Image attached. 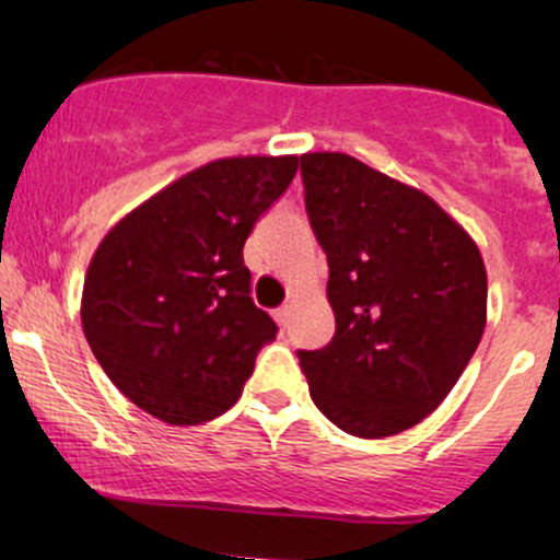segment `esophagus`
<instances>
[{"label":"esophagus","instance_id":"1","mask_svg":"<svg viewBox=\"0 0 560 560\" xmlns=\"http://www.w3.org/2000/svg\"><path fill=\"white\" fill-rule=\"evenodd\" d=\"M273 316H276V322L281 324V327H287V324H290V318H292V305H281V308L273 311Z\"/></svg>","mask_w":560,"mask_h":560}]
</instances>
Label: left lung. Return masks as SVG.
<instances>
[{
  "label": "left lung",
  "instance_id": "left-lung-1",
  "mask_svg": "<svg viewBox=\"0 0 560 560\" xmlns=\"http://www.w3.org/2000/svg\"><path fill=\"white\" fill-rule=\"evenodd\" d=\"M327 252L335 337L300 350L316 407L359 439L401 433L439 407L487 327L478 244L425 190L340 151L300 156Z\"/></svg>",
  "mask_w": 560,
  "mask_h": 560
}]
</instances>
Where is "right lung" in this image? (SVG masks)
I'll return each instance as SVG.
<instances>
[{"label": "right lung", "mask_w": 560, "mask_h": 560, "mask_svg": "<svg viewBox=\"0 0 560 560\" xmlns=\"http://www.w3.org/2000/svg\"><path fill=\"white\" fill-rule=\"evenodd\" d=\"M300 156H225L127 212L92 255L82 327L132 404L170 425L231 409L276 324L249 298L244 242Z\"/></svg>", "instance_id": "right-lung-1"}]
</instances>
